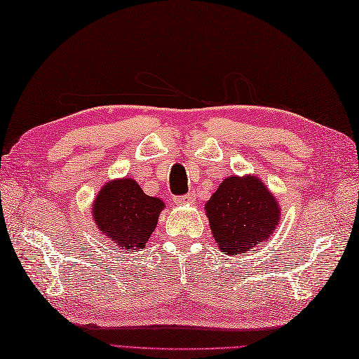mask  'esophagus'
I'll list each match as a JSON object with an SVG mask.
<instances>
[{
	"instance_id": "34e87169",
	"label": "esophagus",
	"mask_w": 359,
	"mask_h": 359,
	"mask_svg": "<svg viewBox=\"0 0 359 359\" xmlns=\"http://www.w3.org/2000/svg\"><path fill=\"white\" fill-rule=\"evenodd\" d=\"M192 196L191 194H186V196H178V197H175L173 198V202L176 203V205H186V203H192Z\"/></svg>"
}]
</instances>
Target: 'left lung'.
<instances>
[{
  "instance_id": "8db88e82",
  "label": "left lung",
  "mask_w": 359,
  "mask_h": 359,
  "mask_svg": "<svg viewBox=\"0 0 359 359\" xmlns=\"http://www.w3.org/2000/svg\"><path fill=\"white\" fill-rule=\"evenodd\" d=\"M205 208L219 249L229 255L246 254L269 240L280 216L278 202L257 176H230Z\"/></svg>"
}]
</instances>
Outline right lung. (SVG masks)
Instances as JSON below:
<instances>
[{"label": "right lung", "instance_id": "right-lung-1", "mask_svg": "<svg viewBox=\"0 0 359 359\" xmlns=\"http://www.w3.org/2000/svg\"><path fill=\"white\" fill-rule=\"evenodd\" d=\"M163 202L149 197L134 180L105 184L93 205V217L100 233L124 250L143 249L157 224Z\"/></svg>", "mask_w": 359, "mask_h": 359}]
</instances>
